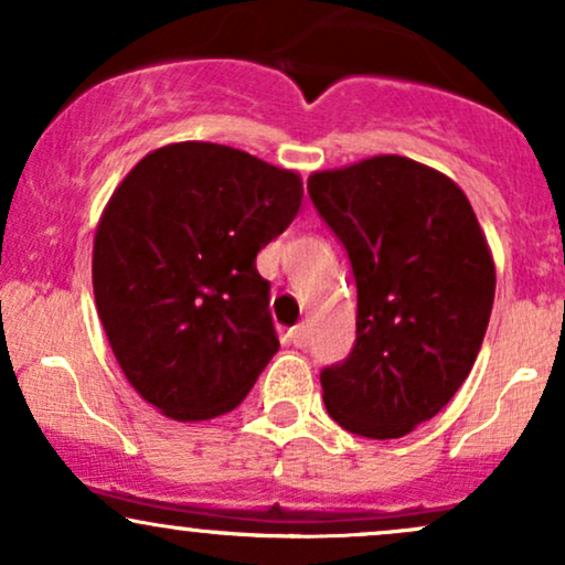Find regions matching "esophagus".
Returning a JSON list of instances; mask_svg holds the SVG:
<instances>
[{
  "label": "esophagus",
  "instance_id": "1",
  "mask_svg": "<svg viewBox=\"0 0 565 565\" xmlns=\"http://www.w3.org/2000/svg\"><path fill=\"white\" fill-rule=\"evenodd\" d=\"M289 340H291V345H295V348L308 345V327H305V323H300V327L289 329Z\"/></svg>",
  "mask_w": 565,
  "mask_h": 565
}]
</instances>
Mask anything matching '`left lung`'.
Segmentation results:
<instances>
[{
  "label": "left lung",
  "instance_id": "left-lung-1",
  "mask_svg": "<svg viewBox=\"0 0 565 565\" xmlns=\"http://www.w3.org/2000/svg\"><path fill=\"white\" fill-rule=\"evenodd\" d=\"M308 193L359 289L353 350L321 369L323 404L348 433L401 438L476 364L497 287L489 244L462 188L406 157L316 172Z\"/></svg>",
  "mask_w": 565,
  "mask_h": 565
}]
</instances>
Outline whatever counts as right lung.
Here are the masks:
<instances>
[{
    "label": "right lung",
    "instance_id": "add662e5",
    "mask_svg": "<svg viewBox=\"0 0 565 565\" xmlns=\"http://www.w3.org/2000/svg\"><path fill=\"white\" fill-rule=\"evenodd\" d=\"M302 204L291 170L172 142L116 188L93 246L95 305L129 385L180 423L246 398L278 350L257 252Z\"/></svg>",
    "mask_w": 565,
    "mask_h": 565
}]
</instances>
